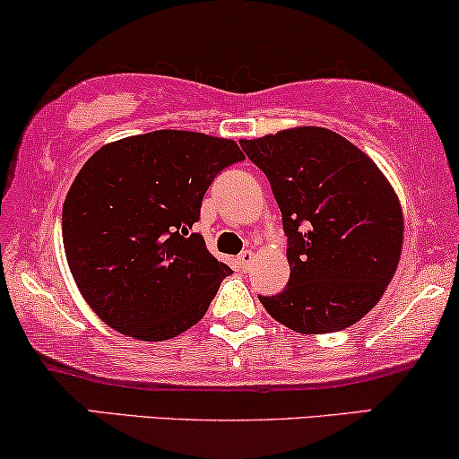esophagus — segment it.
<instances>
[{"label":"esophagus","instance_id":"obj_1","mask_svg":"<svg viewBox=\"0 0 459 459\" xmlns=\"http://www.w3.org/2000/svg\"><path fill=\"white\" fill-rule=\"evenodd\" d=\"M253 259H255V255H253V251H242L238 257H236V265L242 270V273H247L248 268H251Z\"/></svg>","mask_w":459,"mask_h":459}]
</instances>
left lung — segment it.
<instances>
[{
    "label": "left lung",
    "instance_id": "left-lung-1",
    "mask_svg": "<svg viewBox=\"0 0 459 459\" xmlns=\"http://www.w3.org/2000/svg\"><path fill=\"white\" fill-rule=\"evenodd\" d=\"M282 214L290 281L264 308L299 333H330L377 307L403 253V211L377 163L342 135L293 127L240 140Z\"/></svg>",
    "mask_w": 459,
    "mask_h": 459
}]
</instances>
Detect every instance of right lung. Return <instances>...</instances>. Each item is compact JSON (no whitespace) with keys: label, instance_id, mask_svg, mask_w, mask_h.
Returning a JSON list of instances; mask_svg holds the SVG:
<instances>
[{"label":"right lung","instance_id":"right-lung-1","mask_svg":"<svg viewBox=\"0 0 459 459\" xmlns=\"http://www.w3.org/2000/svg\"><path fill=\"white\" fill-rule=\"evenodd\" d=\"M245 160L234 140L160 129L101 146L67 191V265L101 321L168 341L206 315L230 265L194 234L204 194Z\"/></svg>","mask_w":459,"mask_h":459}]
</instances>
